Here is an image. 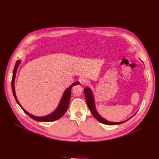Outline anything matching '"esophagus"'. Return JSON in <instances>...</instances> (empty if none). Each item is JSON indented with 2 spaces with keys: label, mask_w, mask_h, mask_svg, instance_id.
<instances>
[{
  "label": "esophagus",
  "mask_w": 159,
  "mask_h": 159,
  "mask_svg": "<svg viewBox=\"0 0 159 159\" xmlns=\"http://www.w3.org/2000/svg\"><path fill=\"white\" fill-rule=\"evenodd\" d=\"M79 81L80 82V84H82V85H83V86L88 85V84H89V81L86 78H82V79H80L79 80Z\"/></svg>",
  "instance_id": "obj_1"
}]
</instances>
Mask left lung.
Wrapping results in <instances>:
<instances>
[{"mask_svg":"<svg viewBox=\"0 0 159 159\" xmlns=\"http://www.w3.org/2000/svg\"><path fill=\"white\" fill-rule=\"evenodd\" d=\"M84 94H85L86 100L87 104L88 105V107H89V110L91 111V112L92 113V114L93 115L94 117L96 118L99 122H100L102 123H103V124H105V125H119V124L123 123H124V122H125V121L128 120H127L124 121H121V122H111V121H109L105 119H104L98 114V112L97 111L96 107H95L94 98V96H93V92H92L91 89L87 87V88H85L84 89ZM133 116H134V115H133Z\"/></svg>","mask_w":159,"mask_h":159,"instance_id":"8db88e82","label":"left lung"}]
</instances>
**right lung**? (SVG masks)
<instances>
[{
	"label": "right lung",
	"instance_id": "1",
	"mask_svg": "<svg viewBox=\"0 0 159 159\" xmlns=\"http://www.w3.org/2000/svg\"><path fill=\"white\" fill-rule=\"evenodd\" d=\"M21 61L20 60H18L16 62V64L15 66V68L13 70V77H12V81H11V86H12V90H13V93L15 97V98L16 101V102L18 103V104L20 105V107L22 109V110L24 111V112H25L29 116L33 119L36 121H40V122H51V121H56L58 119H59L60 118H61L62 116L65 114V112H66L68 106H69V103H70V98H71V89L72 88L73 86L78 85V84H80V82L79 81H77L73 83L71 85L67 88L65 91L63 93L61 100L59 102V104L57 106V109L54 111L52 112V113L45 116H41V117H39V116H36L34 115H32L31 114L29 113L27 111H26L22 107V105H20V103H19L16 96V93H15V77H16V71L17 69L20 64Z\"/></svg>",
	"mask_w": 159,
	"mask_h": 159
}]
</instances>
